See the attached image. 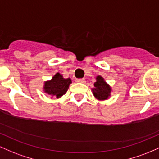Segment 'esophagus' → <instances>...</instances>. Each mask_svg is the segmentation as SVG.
I'll return each mask as SVG.
<instances>
[{
	"instance_id": "obj_1",
	"label": "esophagus",
	"mask_w": 159,
	"mask_h": 159,
	"mask_svg": "<svg viewBox=\"0 0 159 159\" xmlns=\"http://www.w3.org/2000/svg\"><path fill=\"white\" fill-rule=\"evenodd\" d=\"M76 81L77 82V83H84L85 82V79H76Z\"/></svg>"
}]
</instances>
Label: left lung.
Returning a JSON list of instances; mask_svg holds the SVG:
<instances>
[{
    "instance_id": "8db88e82",
    "label": "left lung",
    "mask_w": 159,
    "mask_h": 159,
    "mask_svg": "<svg viewBox=\"0 0 159 159\" xmlns=\"http://www.w3.org/2000/svg\"><path fill=\"white\" fill-rule=\"evenodd\" d=\"M96 79H97V81L94 84V89H92L94 95L99 100L107 99L109 96L110 95L111 89L101 76H98Z\"/></svg>"
}]
</instances>
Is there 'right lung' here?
Instances as JSON below:
<instances>
[{
	"label": "right lung",
	"instance_id": "add662e5",
	"mask_svg": "<svg viewBox=\"0 0 159 159\" xmlns=\"http://www.w3.org/2000/svg\"><path fill=\"white\" fill-rule=\"evenodd\" d=\"M71 83L70 78L65 79L59 73L56 74L50 81L46 82L44 85V91L47 94L55 96L57 98L66 93L69 85Z\"/></svg>",
	"mask_w": 159,
	"mask_h": 159
}]
</instances>
